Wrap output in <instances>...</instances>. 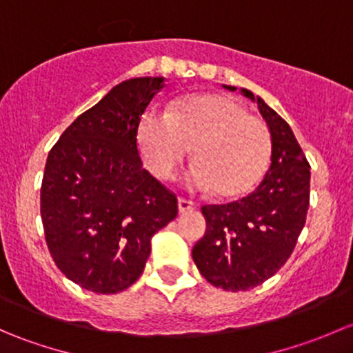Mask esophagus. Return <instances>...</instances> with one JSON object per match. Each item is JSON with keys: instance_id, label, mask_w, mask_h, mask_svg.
I'll return each instance as SVG.
<instances>
[{"instance_id": "esophagus-1", "label": "esophagus", "mask_w": 353, "mask_h": 353, "mask_svg": "<svg viewBox=\"0 0 353 353\" xmlns=\"http://www.w3.org/2000/svg\"><path fill=\"white\" fill-rule=\"evenodd\" d=\"M177 206H179L181 213H188V212H193V210H196V203L190 201V199H186V198L177 199Z\"/></svg>"}]
</instances>
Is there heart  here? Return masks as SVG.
I'll use <instances>...</instances> for the list:
<instances>
[{
    "label": "heart",
    "mask_w": 353,
    "mask_h": 353,
    "mask_svg": "<svg viewBox=\"0 0 353 353\" xmlns=\"http://www.w3.org/2000/svg\"><path fill=\"white\" fill-rule=\"evenodd\" d=\"M138 147L160 179L177 174L194 148L190 181L220 198L248 193L261 179L272 152L270 130L223 95H193L176 101L167 112L150 110L138 126Z\"/></svg>",
    "instance_id": "1"
}]
</instances>
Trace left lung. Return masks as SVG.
<instances>
[{
	"mask_svg": "<svg viewBox=\"0 0 353 353\" xmlns=\"http://www.w3.org/2000/svg\"><path fill=\"white\" fill-rule=\"evenodd\" d=\"M241 94L258 104L268 124L272 163L248 196L201 206L206 232L193 248L206 282L232 292L261 285L285 265L304 229L311 181V165L287 121L252 92L241 88Z\"/></svg>",
	"mask_w": 353,
	"mask_h": 353,
	"instance_id": "1",
	"label": "left lung"
}]
</instances>
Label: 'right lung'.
<instances>
[{
	"label": "right lung",
	"mask_w": 353,
	"mask_h": 353,
	"mask_svg": "<svg viewBox=\"0 0 353 353\" xmlns=\"http://www.w3.org/2000/svg\"><path fill=\"white\" fill-rule=\"evenodd\" d=\"M162 77L116 85L77 117L46 162L41 219L56 266L77 285L117 294L133 285L152 237L177 216V198L141 165V114Z\"/></svg>",
	"instance_id": "obj_1"
}]
</instances>
